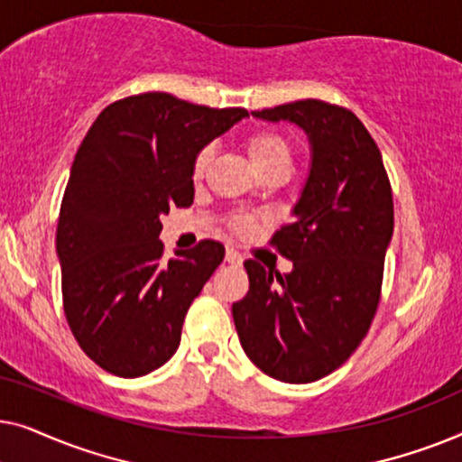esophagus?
I'll use <instances>...</instances> for the list:
<instances>
[{
    "mask_svg": "<svg viewBox=\"0 0 462 462\" xmlns=\"http://www.w3.org/2000/svg\"><path fill=\"white\" fill-rule=\"evenodd\" d=\"M225 261L229 263V264H236V267H239V264L244 263V258H242V254H239L237 250L229 248V250H226V254H225Z\"/></svg>",
    "mask_w": 462,
    "mask_h": 462,
    "instance_id": "34e87169",
    "label": "esophagus"
}]
</instances>
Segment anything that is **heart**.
Masks as SVG:
<instances>
[{
  "instance_id": "heart-1",
  "label": "heart",
  "mask_w": 462,
  "mask_h": 462,
  "mask_svg": "<svg viewBox=\"0 0 462 462\" xmlns=\"http://www.w3.org/2000/svg\"><path fill=\"white\" fill-rule=\"evenodd\" d=\"M248 153L250 160L254 162V166L258 170H264L273 163H288L290 166V144L286 143V138L275 134V132H256L248 138ZM212 162V149L204 147L195 155L193 160V179L199 180L201 176L206 174L208 166ZM254 225V218L252 217H237L233 220V229L237 231H245Z\"/></svg>"
}]
</instances>
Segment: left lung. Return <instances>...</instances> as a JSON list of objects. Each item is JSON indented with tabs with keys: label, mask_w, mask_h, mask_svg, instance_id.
I'll return each mask as SVG.
<instances>
[{
	"label": "left lung",
	"mask_w": 462,
	"mask_h": 462,
	"mask_svg": "<svg viewBox=\"0 0 462 462\" xmlns=\"http://www.w3.org/2000/svg\"><path fill=\"white\" fill-rule=\"evenodd\" d=\"M307 132L311 168L294 223L271 244L290 273L245 261L250 290L233 302L245 356L282 383H313L357 349L381 300L384 254L393 236V195L383 155L356 113L324 100L252 111Z\"/></svg>",
	"instance_id": "left-lung-1"
}]
</instances>
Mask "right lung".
I'll use <instances>...</instances> for the list:
<instances>
[{"instance_id": "1", "label": "right lung", "mask_w": 462, "mask_h": 462, "mask_svg": "<svg viewBox=\"0 0 462 462\" xmlns=\"http://www.w3.org/2000/svg\"><path fill=\"white\" fill-rule=\"evenodd\" d=\"M248 111L166 92L117 100L88 130L62 195L56 254L75 340L116 376L153 372L180 345L185 315L223 263L204 239L162 261V214L193 204V160Z\"/></svg>"}]
</instances>
